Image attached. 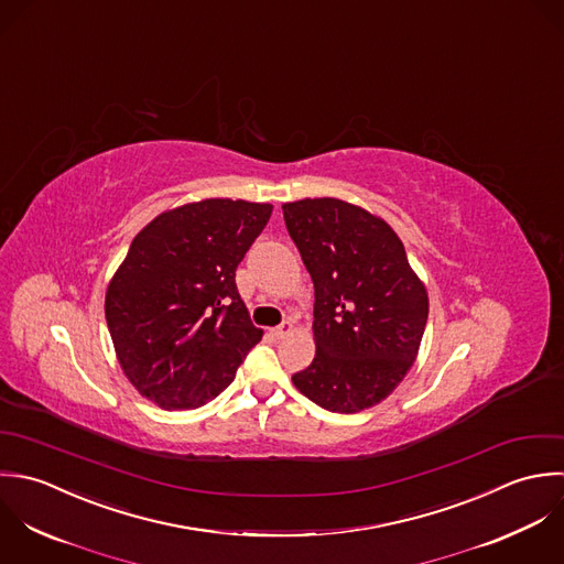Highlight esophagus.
<instances>
[{
	"instance_id": "esophagus-1",
	"label": "esophagus",
	"mask_w": 564,
	"mask_h": 564,
	"mask_svg": "<svg viewBox=\"0 0 564 564\" xmlns=\"http://www.w3.org/2000/svg\"><path fill=\"white\" fill-rule=\"evenodd\" d=\"M291 330H293V324H291V322H282L280 326L271 328V335H273L275 339H282V337H286Z\"/></svg>"
}]
</instances>
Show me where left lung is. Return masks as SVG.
<instances>
[{
  "label": "left lung",
  "mask_w": 564,
  "mask_h": 564,
  "mask_svg": "<svg viewBox=\"0 0 564 564\" xmlns=\"http://www.w3.org/2000/svg\"><path fill=\"white\" fill-rule=\"evenodd\" d=\"M284 223L315 284L313 364L295 387L333 413L384 400L415 361L426 289L393 229L339 198L284 203Z\"/></svg>",
  "instance_id": "1"
}]
</instances>
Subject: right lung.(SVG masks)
<instances>
[{"mask_svg":"<svg viewBox=\"0 0 564 564\" xmlns=\"http://www.w3.org/2000/svg\"><path fill=\"white\" fill-rule=\"evenodd\" d=\"M273 205L205 198L160 214L131 242L107 289L118 361L151 402L196 409L216 398L262 339L236 269Z\"/></svg>","mask_w":564,"mask_h":564,"instance_id":"obj_1","label":"right lung"}]
</instances>
